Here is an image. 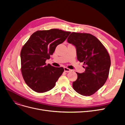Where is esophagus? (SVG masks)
<instances>
[{
	"label": "esophagus",
	"instance_id": "esophagus-1",
	"mask_svg": "<svg viewBox=\"0 0 125 125\" xmlns=\"http://www.w3.org/2000/svg\"><path fill=\"white\" fill-rule=\"evenodd\" d=\"M64 72H69L71 71V70L69 69V68H67V67H64Z\"/></svg>",
	"mask_w": 125,
	"mask_h": 125
}]
</instances>
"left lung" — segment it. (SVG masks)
I'll return each mask as SVG.
<instances>
[{"label": "left lung", "mask_w": 125, "mask_h": 125, "mask_svg": "<svg viewBox=\"0 0 125 125\" xmlns=\"http://www.w3.org/2000/svg\"><path fill=\"white\" fill-rule=\"evenodd\" d=\"M67 42L75 47L77 58L83 62L85 71L76 72L77 78L73 88L83 96H90L102 87L108 77L111 60L102 42L89 33L72 32Z\"/></svg>", "instance_id": "obj_1"}]
</instances>
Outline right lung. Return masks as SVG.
I'll use <instances>...</instances> for the list:
<instances>
[{
    "label": "right lung",
    "mask_w": 125,
    "mask_h": 125,
    "mask_svg": "<svg viewBox=\"0 0 125 125\" xmlns=\"http://www.w3.org/2000/svg\"><path fill=\"white\" fill-rule=\"evenodd\" d=\"M70 32L53 29L37 31L31 35L21 52V71L27 85L33 91L50 90L62 75L64 69L46 63L56 47L67 39Z\"/></svg>",
    "instance_id": "obj_1"
}]
</instances>
